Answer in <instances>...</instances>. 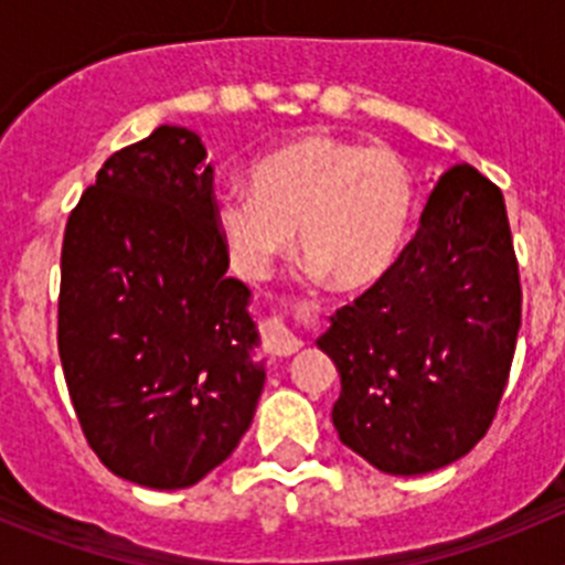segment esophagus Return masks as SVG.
Wrapping results in <instances>:
<instances>
[{"label":"esophagus","mask_w":565,"mask_h":565,"mask_svg":"<svg viewBox=\"0 0 565 565\" xmlns=\"http://www.w3.org/2000/svg\"><path fill=\"white\" fill-rule=\"evenodd\" d=\"M266 348L271 353H277V356H291V353H297L302 348V339L282 319H274L266 331Z\"/></svg>","instance_id":"1"}]
</instances>
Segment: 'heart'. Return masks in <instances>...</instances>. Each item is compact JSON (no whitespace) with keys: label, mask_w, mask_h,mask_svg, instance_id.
<instances>
[{"label":"heart","mask_w":565,"mask_h":565,"mask_svg":"<svg viewBox=\"0 0 565 565\" xmlns=\"http://www.w3.org/2000/svg\"><path fill=\"white\" fill-rule=\"evenodd\" d=\"M252 194H223L214 226L232 266L266 279L294 246L344 291H364L396 268L416 183L393 149L313 132L263 154L248 169Z\"/></svg>","instance_id":"obj_1"}]
</instances>
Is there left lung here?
Masks as SVG:
<instances>
[{
    "label": "left lung",
    "instance_id": "1",
    "mask_svg": "<svg viewBox=\"0 0 565 565\" xmlns=\"http://www.w3.org/2000/svg\"><path fill=\"white\" fill-rule=\"evenodd\" d=\"M521 331V277L503 194L447 169L382 282L339 308L317 344L337 364L333 427L387 476L467 456L495 418Z\"/></svg>",
    "mask_w": 565,
    "mask_h": 565
}]
</instances>
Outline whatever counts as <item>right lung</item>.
Here are the masks:
<instances>
[{"instance_id": "obj_1", "label": "right lung", "mask_w": 565, "mask_h": 565, "mask_svg": "<svg viewBox=\"0 0 565 565\" xmlns=\"http://www.w3.org/2000/svg\"><path fill=\"white\" fill-rule=\"evenodd\" d=\"M212 181L201 135L163 124L109 154L64 228L70 398L104 467L149 489H186L221 467L266 384L252 291L226 277Z\"/></svg>"}]
</instances>
